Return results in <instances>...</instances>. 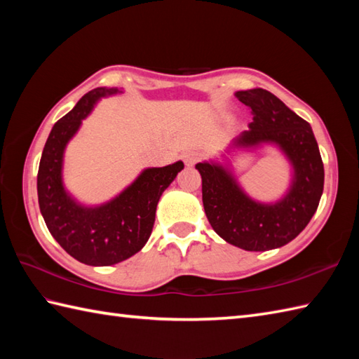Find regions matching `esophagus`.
Here are the masks:
<instances>
[{"label": "esophagus", "mask_w": 359, "mask_h": 359, "mask_svg": "<svg viewBox=\"0 0 359 359\" xmlns=\"http://www.w3.org/2000/svg\"><path fill=\"white\" fill-rule=\"evenodd\" d=\"M184 162L187 166H193L196 162H199L201 157H202V152L197 151V149H188L187 152H184Z\"/></svg>", "instance_id": "obj_1"}]
</instances>
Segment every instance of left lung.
<instances>
[{
  "label": "left lung",
  "mask_w": 359,
  "mask_h": 359,
  "mask_svg": "<svg viewBox=\"0 0 359 359\" xmlns=\"http://www.w3.org/2000/svg\"><path fill=\"white\" fill-rule=\"evenodd\" d=\"M238 100L253 111V123L228 144V156L264 147L278 148L292 170L285 194L274 202L250 197L239 184L231 160L196 165L202 175L205 215L220 238L247 251H266L292 242L318 210L324 189V165L306 120L262 88L238 90Z\"/></svg>",
  "instance_id": "obj_1"
}]
</instances>
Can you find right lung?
Instances as JSON below:
<instances>
[{"label": "right lung", "mask_w": 359, "mask_h": 359, "mask_svg": "<svg viewBox=\"0 0 359 359\" xmlns=\"http://www.w3.org/2000/svg\"><path fill=\"white\" fill-rule=\"evenodd\" d=\"M118 88H95L53 125L36 175L38 203L46 226L67 255L81 264L108 266L134 256L148 242L160 196L182 170L179 160L144 168L131 185L102 205L80 203L63 184L67 143L79 133L98 100L121 94Z\"/></svg>", "instance_id": "1"}]
</instances>
